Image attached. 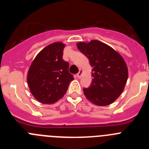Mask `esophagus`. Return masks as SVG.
<instances>
[{
    "mask_svg": "<svg viewBox=\"0 0 149 149\" xmlns=\"http://www.w3.org/2000/svg\"><path fill=\"white\" fill-rule=\"evenodd\" d=\"M82 74H83L82 71H81V70H80V71H79V72H78V73L77 74V77H78V78H80V77H81V76H82Z\"/></svg>",
    "mask_w": 149,
    "mask_h": 149,
    "instance_id": "1",
    "label": "esophagus"
}]
</instances>
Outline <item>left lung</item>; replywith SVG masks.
Wrapping results in <instances>:
<instances>
[{"instance_id":"obj_1","label":"left lung","mask_w":149,"mask_h":149,"mask_svg":"<svg viewBox=\"0 0 149 149\" xmlns=\"http://www.w3.org/2000/svg\"><path fill=\"white\" fill-rule=\"evenodd\" d=\"M77 46L93 67V82L89 88H84V95L98 106L110 104L120 95L127 82L125 62L115 50L98 40L79 42Z\"/></svg>"}]
</instances>
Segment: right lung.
Wrapping results in <instances>:
<instances>
[{"instance_id":"right-lung-1","label":"right lung","mask_w":149,"mask_h":149,"mask_svg":"<svg viewBox=\"0 0 149 149\" xmlns=\"http://www.w3.org/2000/svg\"><path fill=\"white\" fill-rule=\"evenodd\" d=\"M65 45L54 42L36 56L27 73V84L33 95L42 104H53L66 93L74 80L68 72L69 64L63 60Z\"/></svg>"}]
</instances>
